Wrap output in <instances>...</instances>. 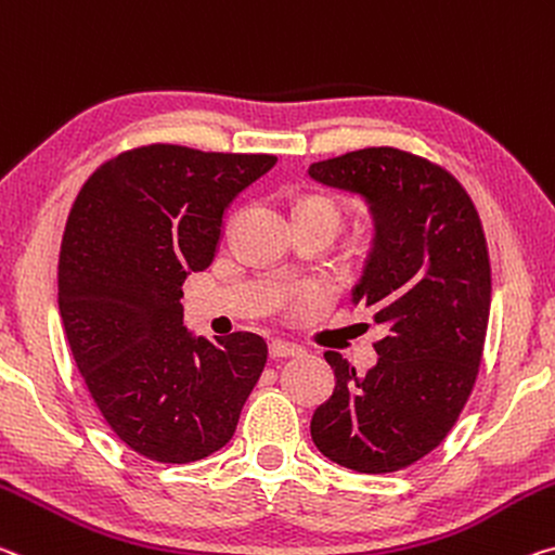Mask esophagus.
I'll return each mask as SVG.
<instances>
[{
	"label": "esophagus",
	"mask_w": 555,
	"mask_h": 555,
	"mask_svg": "<svg viewBox=\"0 0 555 555\" xmlns=\"http://www.w3.org/2000/svg\"><path fill=\"white\" fill-rule=\"evenodd\" d=\"M304 350L298 348V346H294V343H286V340H271V346H269V356L271 358H296V356H301Z\"/></svg>",
	"instance_id": "obj_1"
}]
</instances>
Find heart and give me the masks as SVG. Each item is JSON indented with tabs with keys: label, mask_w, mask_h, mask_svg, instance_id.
<instances>
[{
	"label": "heart",
	"mask_w": 555,
	"mask_h": 555,
	"mask_svg": "<svg viewBox=\"0 0 555 555\" xmlns=\"http://www.w3.org/2000/svg\"><path fill=\"white\" fill-rule=\"evenodd\" d=\"M298 212L323 215V217H331V219H336V222H340V209H338L336 202L328 199V197H309V199H304L301 207H298Z\"/></svg>",
	"instance_id": "1"
}]
</instances>
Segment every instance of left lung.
<instances>
[{"mask_svg":"<svg viewBox=\"0 0 555 555\" xmlns=\"http://www.w3.org/2000/svg\"><path fill=\"white\" fill-rule=\"evenodd\" d=\"M365 199L375 236L353 306L385 336L365 375L328 350L336 388L311 420L323 456L360 474L415 464L454 427L477 380L491 306L489 251L460 182L425 157L365 147L309 167Z\"/></svg>","mask_w":555,"mask_h":555,"instance_id":"left-lung-1","label":"left lung"}]
</instances>
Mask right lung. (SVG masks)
Segmentation results:
<instances>
[{
	"label": "right lung",
	"mask_w": 555,
	"mask_h": 555,
	"mask_svg": "<svg viewBox=\"0 0 555 555\" xmlns=\"http://www.w3.org/2000/svg\"><path fill=\"white\" fill-rule=\"evenodd\" d=\"M274 155L145 145L78 192L59 257V313L86 388L130 450L165 464L230 442L267 365L257 333L182 325V284L212 263L227 207Z\"/></svg>",
	"instance_id": "1"
}]
</instances>
